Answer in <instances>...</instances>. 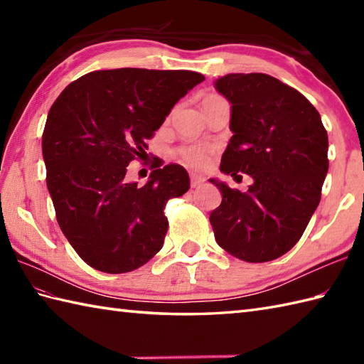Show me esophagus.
<instances>
[{
	"label": "esophagus",
	"instance_id": "obj_1",
	"mask_svg": "<svg viewBox=\"0 0 364 364\" xmlns=\"http://www.w3.org/2000/svg\"><path fill=\"white\" fill-rule=\"evenodd\" d=\"M205 183V178L202 175L191 173V186L192 188H200Z\"/></svg>",
	"mask_w": 364,
	"mask_h": 364
}]
</instances>
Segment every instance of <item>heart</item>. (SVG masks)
<instances>
[{"instance_id": "b5f03b06", "label": "heart", "mask_w": 364, "mask_h": 364, "mask_svg": "<svg viewBox=\"0 0 364 364\" xmlns=\"http://www.w3.org/2000/svg\"><path fill=\"white\" fill-rule=\"evenodd\" d=\"M180 158L192 168H203L210 164L211 149L206 145H188L180 149Z\"/></svg>"}]
</instances>
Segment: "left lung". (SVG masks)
<instances>
[{
	"mask_svg": "<svg viewBox=\"0 0 364 364\" xmlns=\"http://www.w3.org/2000/svg\"><path fill=\"white\" fill-rule=\"evenodd\" d=\"M215 90L231 105L220 172L253 178L249 191L211 178L222 203L210 222L218 244L247 262L272 261L297 244L321 202L328 137L308 100L264 73H228Z\"/></svg>",
	"mask_w": 364,
	"mask_h": 364,
	"instance_id": "obj_1",
	"label": "left lung"
}]
</instances>
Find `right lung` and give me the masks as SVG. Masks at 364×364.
I'll return each instance as SVG.
<instances>
[{
    "mask_svg": "<svg viewBox=\"0 0 364 364\" xmlns=\"http://www.w3.org/2000/svg\"><path fill=\"white\" fill-rule=\"evenodd\" d=\"M203 80L189 70H98L68 84L53 103L42 137L46 186L60 230L89 266L131 272L161 250L164 206L188 192L189 175L168 164L137 186L125 180L127 167Z\"/></svg>",
    "mask_w": 364,
    "mask_h": 364,
    "instance_id": "add662e5",
    "label": "right lung"
}]
</instances>
